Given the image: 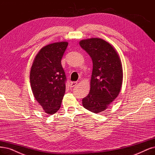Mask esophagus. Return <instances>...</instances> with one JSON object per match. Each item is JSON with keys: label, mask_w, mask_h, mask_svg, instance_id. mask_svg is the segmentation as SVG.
Listing matches in <instances>:
<instances>
[{"label": "esophagus", "mask_w": 155, "mask_h": 155, "mask_svg": "<svg viewBox=\"0 0 155 155\" xmlns=\"http://www.w3.org/2000/svg\"><path fill=\"white\" fill-rule=\"evenodd\" d=\"M77 84H78V83H77V82H72V83H71L70 87H71V88H73V87H75Z\"/></svg>", "instance_id": "34e87169"}]
</instances>
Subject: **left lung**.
<instances>
[{"mask_svg": "<svg viewBox=\"0 0 155 155\" xmlns=\"http://www.w3.org/2000/svg\"><path fill=\"white\" fill-rule=\"evenodd\" d=\"M79 45L91 57L93 69L89 94L82 100L84 108L100 113L118 96L123 72L119 54L105 40L92 38L83 40Z\"/></svg>", "mask_w": 155, "mask_h": 155, "instance_id": "1", "label": "left lung"}]
</instances>
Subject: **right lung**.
<instances>
[{
    "instance_id": "right-lung-1",
    "label": "right lung",
    "mask_w": 155,
    "mask_h": 155,
    "mask_svg": "<svg viewBox=\"0 0 155 155\" xmlns=\"http://www.w3.org/2000/svg\"><path fill=\"white\" fill-rule=\"evenodd\" d=\"M68 42L61 41L41 48L36 56L30 72V83L35 99L45 113L59 110L65 92L66 76L61 58Z\"/></svg>"
}]
</instances>
